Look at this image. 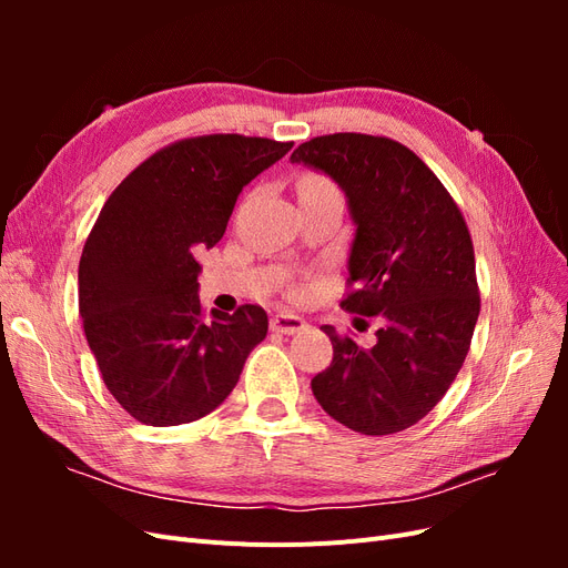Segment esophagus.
Segmentation results:
<instances>
[{"label":"esophagus","mask_w":568,"mask_h":568,"mask_svg":"<svg viewBox=\"0 0 568 568\" xmlns=\"http://www.w3.org/2000/svg\"><path fill=\"white\" fill-rule=\"evenodd\" d=\"M270 326H272V332H277V334H298V332L305 329L307 324H305V320L298 317V315L280 313V315L272 317Z\"/></svg>","instance_id":"obj_1"}]
</instances>
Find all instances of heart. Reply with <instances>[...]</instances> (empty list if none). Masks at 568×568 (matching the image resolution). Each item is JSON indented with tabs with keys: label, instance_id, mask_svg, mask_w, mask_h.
<instances>
[{
	"label": "heart",
	"instance_id": "b5f03b06",
	"mask_svg": "<svg viewBox=\"0 0 568 568\" xmlns=\"http://www.w3.org/2000/svg\"><path fill=\"white\" fill-rule=\"evenodd\" d=\"M298 189H320V192H338V186H336L329 178L320 175V173H307V175L301 180ZM338 194H341V192H338Z\"/></svg>",
	"mask_w": 568,
	"mask_h": 568
}]
</instances>
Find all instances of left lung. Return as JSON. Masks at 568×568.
Returning <instances> with one entry per match:
<instances>
[{
	"label": "left lung",
	"instance_id": "obj_1",
	"mask_svg": "<svg viewBox=\"0 0 568 568\" xmlns=\"http://www.w3.org/2000/svg\"><path fill=\"white\" fill-rule=\"evenodd\" d=\"M291 161L346 192L357 230L341 307L382 320L372 348L322 326L334 359L313 379L315 398L357 434L405 432L440 403L471 346L480 294L467 220L434 170L390 136L322 134Z\"/></svg>",
	"mask_w": 568,
	"mask_h": 568
}]
</instances>
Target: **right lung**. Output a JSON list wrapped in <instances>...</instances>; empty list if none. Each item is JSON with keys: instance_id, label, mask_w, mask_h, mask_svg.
<instances>
[{"instance_id": "add662e5", "label": "right lung", "mask_w": 568, "mask_h": 568, "mask_svg": "<svg viewBox=\"0 0 568 568\" xmlns=\"http://www.w3.org/2000/svg\"><path fill=\"white\" fill-rule=\"evenodd\" d=\"M291 146L186 136L151 153L106 199L82 248L78 307L101 379L136 422L205 417L267 336L261 305L205 317L194 251L220 242L239 192Z\"/></svg>"}]
</instances>
